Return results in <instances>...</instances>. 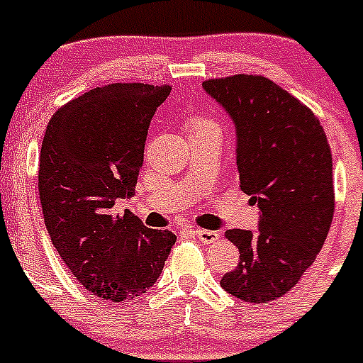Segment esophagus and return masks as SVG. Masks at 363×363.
<instances>
[{"label":"esophagus","mask_w":363,"mask_h":363,"mask_svg":"<svg viewBox=\"0 0 363 363\" xmlns=\"http://www.w3.org/2000/svg\"><path fill=\"white\" fill-rule=\"evenodd\" d=\"M195 236H197L199 240H201L202 243H213L218 240V233L216 231H209V229H195Z\"/></svg>","instance_id":"34e87169"}]
</instances>
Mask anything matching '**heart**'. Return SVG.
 I'll return each instance as SVG.
<instances>
[{"instance_id": "1", "label": "heart", "mask_w": 363, "mask_h": 363, "mask_svg": "<svg viewBox=\"0 0 363 363\" xmlns=\"http://www.w3.org/2000/svg\"><path fill=\"white\" fill-rule=\"evenodd\" d=\"M186 128H188L189 134H191V132H197V130H206V128H215V130H220V127L216 121L209 120V118H204V116H199V114H195V116H189L188 120H186Z\"/></svg>"}]
</instances>
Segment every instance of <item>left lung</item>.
<instances>
[{
    "label": "left lung",
    "instance_id": "left-lung-1",
    "mask_svg": "<svg viewBox=\"0 0 363 363\" xmlns=\"http://www.w3.org/2000/svg\"><path fill=\"white\" fill-rule=\"evenodd\" d=\"M202 86L235 121L240 188L262 211L258 233L225 231L240 262L220 284L245 303H269L299 283L331 228L328 138L311 109L262 74L240 73Z\"/></svg>",
    "mask_w": 363,
    "mask_h": 363
}]
</instances>
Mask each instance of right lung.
<instances>
[{"mask_svg": "<svg viewBox=\"0 0 363 363\" xmlns=\"http://www.w3.org/2000/svg\"><path fill=\"white\" fill-rule=\"evenodd\" d=\"M170 91L138 82L96 87L62 105L44 132V223L74 279L105 301L148 292L177 240L113 209L134 195L152 116Z\"/></svg>", "mask_w": 363, "mask_h": 363, "instance_id": "add662e5", "label": "right lung"}]
</instances>
